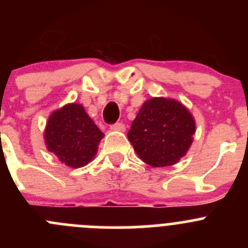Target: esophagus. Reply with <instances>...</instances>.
Here are the masks:
<instances>
[{"label": "esophagus", "mask_w": 248, "mask_h": 248, "mask_svg": "<svg viewBox=\"0 0 248 248\" xmlns=\"http://www.w3.org/2000/svg\"><path fill=\"white\" fill-rule=\"evenodd\" d=\"M110 129H111V131H116V132H124L126 126H124L122 122H116V124H114L110 126Z\"/></svg>", "instance_id": "esophagus-1"}]
</instances>
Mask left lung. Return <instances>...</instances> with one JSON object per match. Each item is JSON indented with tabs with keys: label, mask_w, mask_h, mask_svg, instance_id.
Listing matches in <instances>:
<instances>
[{
	"label": "left lung",
	"mask_w": 248,
	"mask_h": 248,
	"mask_svg": "<svg viewBox=\"0 0 248 248\" xmlns=\"http://www.w3.org/2000/svg\"><path fill=\"white\" fill-rule=\"evenodd\" d=\"M194 133L196 121L184 104L154 97L142 104L127 137L140 159L158 168L177 163L191 147Z\"/></svg>",
	"instance_id": "left-lung-1"
}]
</instances>
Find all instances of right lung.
I'll list each match as a JSON object with an SVG mask.
<instances>
[{"label": "right lung", "mask_w": 248, "mask_h": 248, "mask_svg": "<svg viewBox=\"0 0 248 248\" xmlns=\"http://www.w3.org/2000/svg\"><path fill=\"white\" fill-rule=\"evenodd\" d=\"M103 137L84 107L77 103L55 110L44 131L46 149L71 168H80L91 162Z\"/></svg>", "instance_id": "obj_1"}]
</instances>
